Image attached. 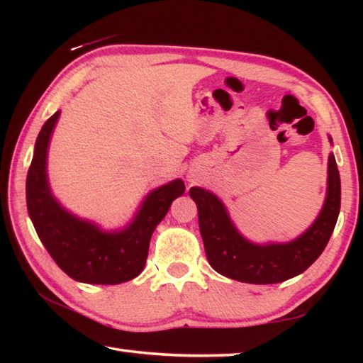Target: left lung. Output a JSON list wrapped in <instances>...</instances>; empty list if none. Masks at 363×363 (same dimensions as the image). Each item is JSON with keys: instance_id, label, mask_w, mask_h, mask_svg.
I'll return each instance as SVG.
<instances>
[{"instance_id": "obj_1", "label": "left lung", "mask_w": 363, "mask_h": 363, "mask_svg": "<svg viewBox=\"0 0 363 363\" xmlns=\"http://www.w3.org/2000/svg\"><path fill=\"white\" fill-rule=\"evenodd\" d=\"M208 262L224 277L245 284H279L303 274L327 247L341 208V179L333 153L328 158L327 200L315 223L290 243L255 245L233 227L224 205L205 189L192 187Z\"/></svg>"}]
</instances>
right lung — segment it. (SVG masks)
Instances as JSON below:
<instances>
[{"instance_id": "add662e5", "label": "right lung", "mask_w": 363, "mask_h": 363, "mask_svg": "<svg viewBox=\"0 0 363 363\" xmlns=\"http://www.w3.org/2000/svg\"><path fill=\"white\" fill-rule=\"evenodd\" d=\"M59 113L43 125L27 174V208L35 230L54 262L73 280L116 285L138 277L145 266L153 230L186 186L176 179L153 190L125 230L107 233L75 218L54 200L46 176L49 138Z\"/></svg>"}]
</instances>
